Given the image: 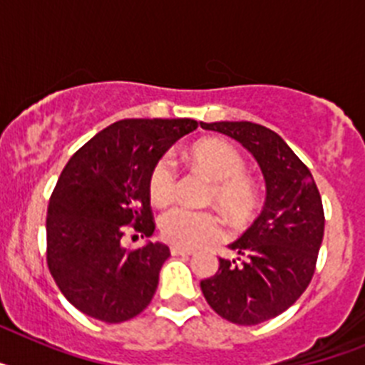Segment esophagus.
Here are the masks:
<instances>
[{"instance_id":"34e87169","label":"esophagus","mask_w":365,"mask_h":365,"mask_svg":"<svg viewBox=\"0 0 365 365\" xmlns=\"http://www.w3.org/2000/svg\"><path fill=\"white\" fill-rule=\"evenodd\" d=\"M170 250H172V254H173V256H192V254L195 252V250H193V248H186V247H177V245H173V247L170 248Z\"/></svg>"}]
</instances>
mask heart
I'll return each mask as SVG.
<instances>
[{
	"label": "heart",
	"instance_id": "obj_1",
	"mask_svg": "<svg viewBox=\"0 0 365 365\" xmlns=\"http://www.w3.org/2000/svg\"><path fill=\"white\" fill-rule=\"evenodd\" d=\"M188 157L195 166L214 180L210 199L235 225L248 221L259 202V190L248 175L243 155L232 144L208 138L193 144ZM177 170L170 155L160 157L148 175V193L155 205H166L175 193ZM160 235L177 247L195 248L219 240L222 235L221 219L212 212L173 206L159 219Z\"/></svg>",
	"mask_w": 365,
	"mask_h": 365
}]
</instances>
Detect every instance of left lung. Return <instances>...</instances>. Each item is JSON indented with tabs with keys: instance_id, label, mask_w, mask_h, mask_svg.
Instances as JSON below:
<instances>
[{
	"instance_id": "1",
	"label": "left lung",
	"mask_w": 365,
	"mask_h": 365,
	"mask_svg": "<svg viewBox=\"0 0 365 365\" xmlns=\"http://www.w3.org/2000/svg\"><path fill=\"white\" fill-rule=\"evenodd\" d=\"M202 130L234 138L254 155L265 177L259 217L219 257V270L201 282L206 302L225 320L256 325L282 314L312 279L324 240V206L309 168L287 143L254 122H201Z\"/></svg>"
}]
</instances>
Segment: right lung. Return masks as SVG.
I'll return each instance as SVG.
<instances>
[{
    "label": "right lung",
    "instance_id": "add662e5",
    "mask_svg": "<svg viewBox=\"0 0 365 365\" xmlns=\"http://www.w3.org/2000/svg\"><path fill=\"white\" fill-rule=\"evenodd\" d=\"M192 118H125L96 133L69 159L47 210V265L62 294L106 324L131 320L150 305L170 248L122 245L128 225L155 230L148 175Z\"/></svg>",
    "mask_w": 365,
    "mask_h": 365
}]
</instances>
